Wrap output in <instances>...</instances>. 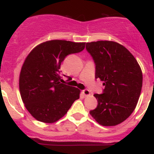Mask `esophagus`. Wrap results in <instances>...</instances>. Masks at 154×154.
<instances>
[{
	"instance_id": "obj_1",
	"label": "esophagus",
	"mask_w": 154,
	"mask_h": 154,
	"mask_svg": "<svg viewBox=\"0 0 154 154\" xmlns=\"http://www.w3.org/2000/svg\"><path fill=\"white\" fill-rule=\"evenodd\" d=\"M82 94L84 95V96H85V97H88V96H89L90 95H91V92H90L89 91H88V90H84V91H82Z\"/></svg>"
}]
</instances>
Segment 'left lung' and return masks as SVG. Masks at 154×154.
Wrapping results in <instances>:
<instances>
[{"mask_svg":"<svg viewBox=\"0 0 154 154\" xmlns=\"http://www.w3.org/2000/svg\"><path fill=\"white\" fill-rule=\"evenodd\" d=\"M95 64V78L103 81L102 94H94L98 106L90 111L103 126H115L131 115L138 101L143 85L140 65L121 44L100 40L86 43Z\"/></svg>","mask_w":154,"mask_h":154,"instance_id":"obj_1","label":"left lung"}]
</instances>
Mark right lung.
I'll return each mask as SVG.
<instances>
[{"label": "right lung", "mask_w": 154, "mask_h": 154, "mask_svg": "<svg viewBox=\"0 0 154 154\" xmlns=\"http://www.w3.org/2000/svg\"><path fill=\"white\" fill-rule=\"evenodd\" d=\"M85 46V43L48 40L26 56L19 75V91L26 109L35 119L56 122L79 99L78 88L61 82L60 68L66 56L80 52Z\"/></svg>", "instance_id": "right-lung-1"}]
</instances>
